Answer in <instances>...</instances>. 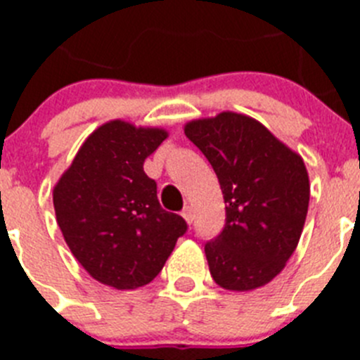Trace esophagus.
Returning a JSON list of instances; mask_svg holds the SVG:
<instances>
[{
    "instance_id": "34e87169",
    "label": "esophagus",
    "mask_w": 360,
    "mask_h": 360,
    "mask_svg": "<svg viewBox=\"0 0 360 360\" xmlns=\"http://www.w3.org/2000/svg\"><path fill=\"white\" fill-rule=\"evenodd\" d=\"M182 216H184V219H186L187 224H193V207H191V205H186V207H184V211H182Z\"/></svg>"
}]
</instances>
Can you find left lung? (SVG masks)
<instances>
[{
	"label": "left lung",
	"instance_id": "8db88e82",
	"mask_svg": "<svg viewBox=\"0 0 360 360\" xmlns=\"http://www.w3.org/2000/svg\"><path fill=\"white\" fill-rule=\"evenodd\" d=\"M186 136L212 165L225 200V227L205 243L209 270L225 290L259 288L285 269L310 200L303 158L262 122L234 111L191 120Z\"/></svg>",
	"mask_w": 360,
	"mask_h": 360
}]
</instances>
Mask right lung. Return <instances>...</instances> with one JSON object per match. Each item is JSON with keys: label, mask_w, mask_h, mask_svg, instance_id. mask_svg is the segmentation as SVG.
<instances>
[{"label": "right lung", "mask_w": 360, "mask_h": 360, "mask_svg": "<svg viewBox=\"0 0 360 360\" xmlns=\"http://www.w3.org/2000/svg\"><path fill=\"white\" fill-rule=\"evenodd\" d=\"M162 128L110 120L95 129L53 187L57 225L84 270L117 290L157 278L187 231L182 216L157 198L144 160L162 142Z\"/></svg>", "instance_id": "obj_1"}]
</instances>
